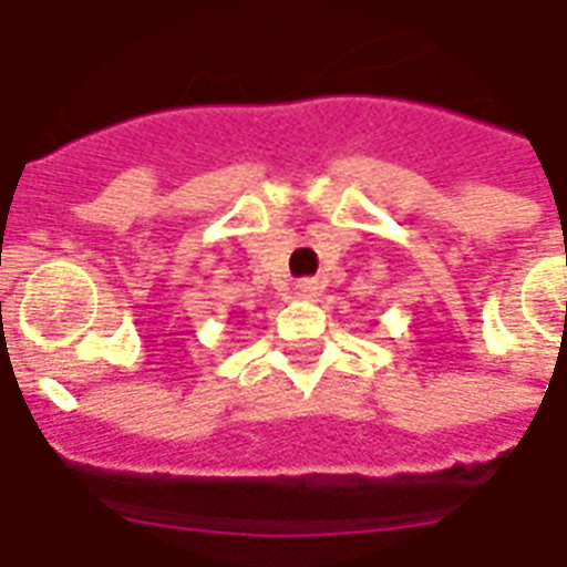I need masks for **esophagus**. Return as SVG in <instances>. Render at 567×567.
<instances>
[{
  "label": "esophagus",
  "instance_id": "34e87169",
  "mask_svg": "<svg viewBox=\"0 0 567 567\" xmlns=\"http://www.w3.org/2000/svg\"><path fill=\"white\" fill-rule=\"evenodd\" d=\"M295 295L300 297V300H312V297H318V282H312V279H303V282H297Z\"/></svg>",
  "mask_w": 567,
  "mask_h": 567
}]
</instances>
